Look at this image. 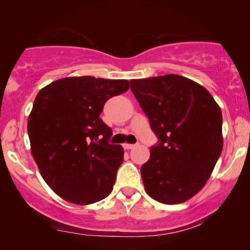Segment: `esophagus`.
<instances>
[{
	"label": "esophagus",
	"instance_id": "1",
	"mask_svg": "<svg viewBox=\"0 0 250 250\" xmlns=\"http://www.w3.org/2000/svg\"><path fill=\"white\" fill-rule=\"evenodd\" d=\"M134 146H135V145H129V143H125V145H124V149L129 150V149L134 148Z\"/></svg>",
	"mask_w": 250,
	"mask_h": 250
}]
</instances>
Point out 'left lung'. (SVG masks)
<instances>
[{"instance_id":"8db88e82","label":"left lung","mask_w":250,"mask_h":250,"mask_svg":"<svg viewBox=\"0 0 250 250\" xmlns=\"http://www.w3.org/2000/svg\"><path fill=\"white\" fill-rule=\"evenodd\" d=\"M158 142L141 167L146 193L159 203H183L209 179L223 149L222 111L204 86L180 75L131 80Z\"/></svg>"}]
</instances>
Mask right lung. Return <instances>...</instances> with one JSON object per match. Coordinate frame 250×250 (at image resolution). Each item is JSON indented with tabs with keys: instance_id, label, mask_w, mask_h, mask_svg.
Segmentation results:
<instances>
[{
	"instance_id": "add662e5",
	"label": "right lung",
	"mask_w": 250,
	"mask_h": 250,
	"mask_svg": "<svg viewBox=\"0 0 250 250\" xmlns=\"http://www.w3.org/2000/svg\"><path fill=\"white\" fill-rule=\"evenodd\" d=\"M128 88L127 80L81 76L61 78L36 95L27 125L32 155L64 200L90 205L110 194L124 149L109 143L112 129L100 114L109 99Z\"/></svg>"
}]
</instances>
